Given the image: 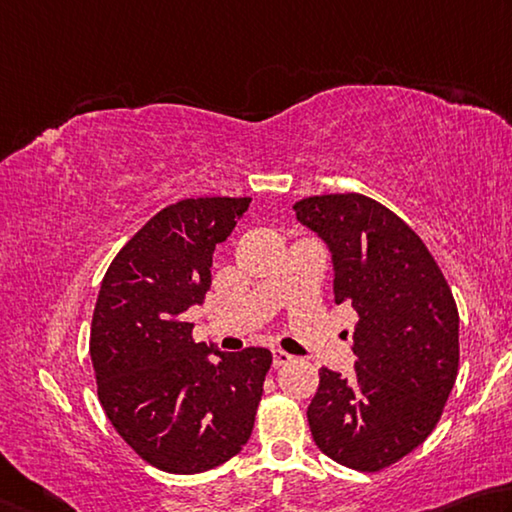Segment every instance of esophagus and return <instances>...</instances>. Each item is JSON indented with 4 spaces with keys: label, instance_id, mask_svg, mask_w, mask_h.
<instances>
[{
    "label": "esophagus",
    "instance_id": "1",
    "mask_svg": "<svg viewBox=\"0 0 512 512\" xmlns=\"http://www.w3.org/2000/svg\"><path fill=\"white\" fill-rule=\"evenodd\" d=\"M272 362H274V366H285L292 362V355L281 351V348H276V351H272Z\"/></svg>",
    "mask_w": 512,
    "mask_h": 512
}]
</instances>
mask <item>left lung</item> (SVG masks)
<instances>
[{
	"instance_id": "1",
	"label": "left lung",
	"mask_w": 512,
	"mask_h": 512,
	"mask_svg": "<svg viewBox=\"0 0 512 512\" xmlns=\"http://www.w3.org/2000/svg\"><path fill=\"white\" fill-rule=\"evenodd\" d=\"M297 220L333 254L335 303L357 312L355 373L319 369L308 407L330 459L380 472L432 434L459 371V310L418 233L360 193L303 197Z\"/></svg>"
}]
</instances>
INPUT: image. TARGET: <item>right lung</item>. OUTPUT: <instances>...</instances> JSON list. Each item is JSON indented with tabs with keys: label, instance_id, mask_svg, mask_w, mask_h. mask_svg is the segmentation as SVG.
I'll use <instances>...</instances> for the list:
<instances>
[{
	"label": "right lung",
	"instance_id": "add662e5",
	"mask_svg": "<svg viewBox=\"0 0 512 512\" xmlns=\"http://www.w3.org/2000/svg\"><path fill=\"white\" fill-rule=\"evenodd\" d=\"M249 202L188 197L166 206L125 242L98 292L89 335L98 400L123 441L170 474L218 468L254 429L272 353L195 344L184 321L211 288L215 245Z\"/></svg>",
	"mask_w": 512,
	"mask_h": 512
}]
</instances>
